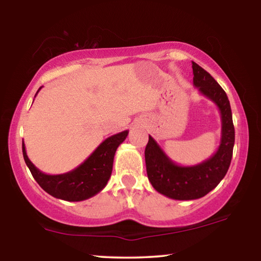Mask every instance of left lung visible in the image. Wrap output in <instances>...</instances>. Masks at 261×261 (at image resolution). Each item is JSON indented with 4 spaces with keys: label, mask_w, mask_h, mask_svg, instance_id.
<instances>
[{
    "label": "left lung",
    "mask_w": 261,
    "mask_h": 261,
    "mask_svg": "<svg viewBox=\"0 0 261 261\" xmlns=\"http://www.w3.org/2000/svg\"><path fill=\"white\" fill-rule=\"evenodd\" d=\"M193 85L218 106L221 114V141L210 159L194 166H178L148 136L145 148L146 171L152 187L159 193L176 200H193L206 196L226 176L232 158L235 127L230 103L223 88L200 65L192 62Z\"/></svg>",
    "instance_id": "8db88e82"
}]
</instances>
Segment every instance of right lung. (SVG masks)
<instances>
[{"label":"right lung","instance_id":"right-lung-1","mask_svg":"<svg viewBox=\"0 0 261 261\" xmlns=\"http://www.w3.org/2000/svg\"><path fill=\"white\" fill-rule=\"evenodd\" d=\"M129 131L125 130L103 140L82 165L65 174L48 175L39 170L26 154L23 141L24 160L34 179L47 193L57 199L82 201L95 196L107 185L112 175L115 152Z\"/></svg>","mask_w":261,"mask_h":261}]
</instances>
